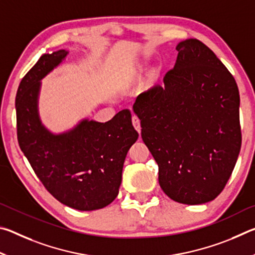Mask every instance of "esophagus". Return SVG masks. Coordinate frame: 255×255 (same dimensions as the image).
Masks as SVG:
<instances>
[{
    "mask_svg": "<svg viewBox=\"0 0 255 255\" xmlns=\"http://www.w3.org/2000/svg\"><path fill=\"white\" fill-rule=\"evenodd\" d=\"M131 122H132V125H133V127H135L136 130L138 132H140V129H141L140 128V122H139V119H138V117H136V116H132Z\"/></svg>",
    "mask_w": 255,
    "mask_h": 255,
    "instance_id": "obj_1",
    "label": "esophagus"
}]
</instances>
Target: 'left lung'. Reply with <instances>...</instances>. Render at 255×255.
I'll list each match as a JSON object with an SVG mask.
<instances>
[{
    "label": "left lung",
    "instance_id": "1",
    "mask_svg": "<svg viewBox=\"0 0 255 255\" xmlns=\"http://www.w3.org/2000/svg\"><path fill=\"white\" fill-rule=\"evenodd\" d=\"M176 50L164 85L139 94L132 109L164 193L200 205L223 191L239 157L240 93L230 71L200 40L181 41Z\"/></svg>",
    "mask_w": 255,
    "mask_h": 255
}]
</instances>
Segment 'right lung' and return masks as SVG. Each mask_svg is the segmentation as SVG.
<instances>
[{
    "mask_svg": "<svg viewBox=\"0 0 255 255\" xmlns=\"http://www.w3.org/2000/svg\"><path fill=\"white\" fill-rule=\"evenodd\" d=\"M66 50L44 54L20 82L15 98L21 150L48 192L77 210H96L118 196L125 158L138 138L129 110L107 123L83 120L54 135L38 117L40 80L66 57Z\"/></svg>",
    "mask_w": 255,
    "mask_h": 255,
    "instance_id": "1",
    "label": "right lung"
}]
</instances>
